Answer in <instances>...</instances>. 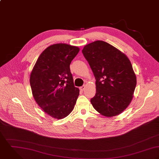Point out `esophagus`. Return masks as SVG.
<instances>
[{"label":"esophagus","mask_w":159,"mask_h":159,"mask_svg":"<svg viewBox=\"0 0 159 159\" xmlns=\"http://www.w3.org/2000/svg\"><path fill=\"white\" fill-rule=\"evenodd\" d=\"M85 89V85H82V87H80V90H82V91H83V90H84V89Z\"/></svg>","instance_id":"esophagus-1"}]
</instances>
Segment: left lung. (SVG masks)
<instances>
[{"label":"left lung","mask_w":159,"mask_h":159,"mask_svg":"<svg viewBox=\"0 0 159 159\" xmlns=\"http://www.w3.org/2000/svg\"><path fill=\"white\" fill-rule=\"evenodd\" d=\"M82 53L95 77L96 92L92 104L102 116L119 115L130 103L136 85L130 61L120 50L101 40L85 45Z\"/></svg>","instance_id":"1"}]
</instances>
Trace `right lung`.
<instances>
[{
    "label": "right lung",
    "mask_w": 159,
    "mask_h": 159,
    "mask_svg": "<svg viewBox=\"0 0 159 159\" xmlns=\"http://www.w3.org/2000/svg\"><path fill=\"white\" fill-rule=\"evenodd\" d=\"M79 50L65 43L51 45L40 54L31 72L33 96L43 111L55 119L67 116L79 95L70 70V64Z\"/></svg>",
    "instance_id": "1"
}]
</instances>
